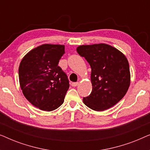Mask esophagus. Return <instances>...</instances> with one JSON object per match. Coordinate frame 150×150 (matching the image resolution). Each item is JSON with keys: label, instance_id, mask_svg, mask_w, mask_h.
<instances>
[{"label": "esophagus", "instance_id": "34e87169", "mask_svg": "<svg viewBox=\"0 0 150 150\" xmlns=\"http://www.w3.org/2000/svg\"><path fill=\"white\" fill-rule=\"evenodd\" d=\"M79 82H76V83H72L71 84V86H72V87H76V86L79 85Z\"/></svg>", "mask_w": 150, "mask_h": 150}]
</instances>
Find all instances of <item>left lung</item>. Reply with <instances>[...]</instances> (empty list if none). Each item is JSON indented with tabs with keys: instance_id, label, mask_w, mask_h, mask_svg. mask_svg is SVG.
<instances>
[{
	"instance_id": "left-lung-1",
	"label": "left lung",
	"mask_w": 150,
	"mask_h": 150,
	"mask_svg": "<svg viewBox=\"0 0 150 150\" xmlns=\"http://www.w3.org/2000/svg\"><path fill=\"white\" fill-rule=\"evenodd\" d=\"M77 52L91 68L92 91L83 98L86 106L96 111L106 110L122 99L130 83L129 63L125 55L110 45H83Z\"/></svg>"
}]
</instances>
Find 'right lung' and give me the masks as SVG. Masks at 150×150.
I'll list each match as a JSON object with an SVG mask.
<instances>
[{"mask_svg": "<svg viewBox=\"0 0 150 150\" xmlns=\"http://www.w3.org/2000/svg\"><path fill=\"white\" fill-rule=\"evenodd\" d=\"M64 53L63 45L43 44L28 52L20 62L18 73L22 93L40 110L52 111L64 102L69 84L58 65Z\"/></svg>", "mask_w": 150, "mask_h": 150, "instance_id": "add662e5", "label": "right lung"}]
</instances>
